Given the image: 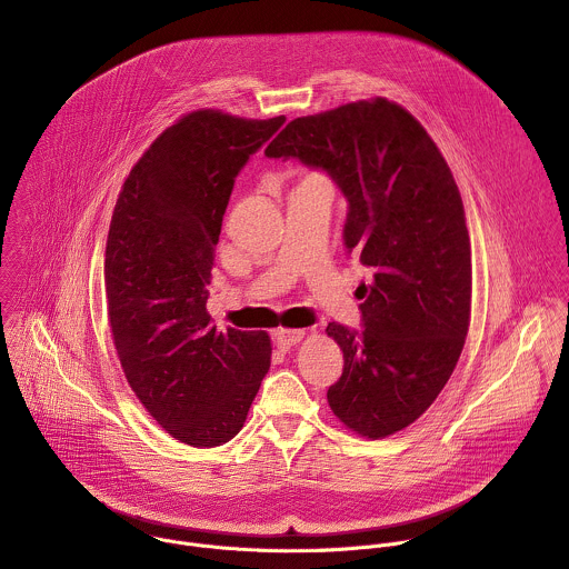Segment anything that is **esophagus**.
I'll use <instances>...</instances> for the list:
<instances>
[{"label": "esophagus", "instance_id": "1", "mask_svg": "<svg viewBox=\"0 0 569 569\" xmlns=\"http://www.w3.org/2000/svg\"><path fill=\"white\" fill-rule=\"evenodd\" d=\"M303 336H306V331H299V329H277L272 333V340L279 349H290L292 345L303 340Z\"/></svg>", "mask_w": 569, "mask_h": 569}]
</instances>
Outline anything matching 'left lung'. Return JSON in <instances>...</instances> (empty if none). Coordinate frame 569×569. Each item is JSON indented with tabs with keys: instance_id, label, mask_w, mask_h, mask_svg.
Instances as JSON below:
<instances>
[{
	"instance_id": "1",
	"label": "left lung",
	"mask_w": 569,
	"mask_h": 569,
	"mask_svg": "<svg viewBox=\"0 0 569 569\" xmlns=\"http://www.w3.org/2000/svg\"><path fill=\"white\" fill-rule=\"evenodd\" d=\"M327 171L349 202L345 246L373 277L365 331L331 321L345 369L327 398L367 439L415 423L452 376L470 323V238L457 182L426 128L382 97L290 121L266 148Z\"/></svg>"
}]
</instances>
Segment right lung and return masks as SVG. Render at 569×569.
<instances>
[{"label": "right lung", "instance_id": "obj_1", "mask_svg": "<svg viewBox=\"0 0 569 569\" xmlns=\"http://www.w3.org/2000/svg\"><path fill=\"white\" fill-rule=\"evenodd\" d=\"M283 121L182 117L132 167L112 213L106 297L121 369L146 412L193 448L240 432L270 369V336L218 331L207 286L233 180Z\"/></svg>", "mask_w": 569, "mask_h": 569}]
</instances>
